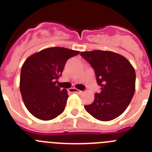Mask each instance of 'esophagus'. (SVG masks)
I'll use <instances>...</instances> for the list:
<instances>
[{
  "label": "esophagus",
  "mask_w": 152,
  "mask_h": 152,
  "mask_svg": "<svg viewBox=\"0 0 152 152\" xmlns=\"http://www.w3.org/2000/svg\"><path fill=\"white\" fill-rule=\"evenodd\" d=\"M70 91L72 93L79 94H82V91H79V90H77V89H75V88H71V89H70Z\"/></svg>",
  "instance_id": "esophagus-1"
}]
</instances>
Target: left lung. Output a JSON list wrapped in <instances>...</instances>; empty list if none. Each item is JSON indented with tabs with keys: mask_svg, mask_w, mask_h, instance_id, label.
<instances>
[{
	"mask_svg": "<svg viewBox=\"0 0 152 152\" xmlns=\"http://www.w3.org/2000/svg\"><path fill=\"white\" fill-rule=\"evenodd\" d=\"M80 55L94 68L99 94L84 106L86 111L100 121H110L126 110L135 91V72L124 56L110 51L81 52Z\"/></svg>",
	"mask_w": 152,
	"mask_h": 152,
	"instance_id": "obj_1",
	"label": "left lung"
}]
</instances>
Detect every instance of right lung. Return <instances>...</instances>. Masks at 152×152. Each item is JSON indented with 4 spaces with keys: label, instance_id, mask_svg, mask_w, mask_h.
Here are the masks:
<instances>
[{
    "label": "right lung",
    "instance_id": "add662e5",
    "mask_svg": "<svg viewBox=\"0 0 152 152\" xmlns=\"http://www.w3.org/2000/svg\"><path fill=\"white\" fill-rule=\"evenodd\" d=\"M79 51L51 47L28 57L21 68L20 89L29 112L42 120H51L62 113L68 95L57 85L67 60Z\"/></svg>",
    "mask_w": 152,
    "mask_h": 152
}]
</instances>
